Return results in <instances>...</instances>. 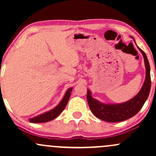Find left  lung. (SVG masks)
<instances>
[{"label":"left lung","mask_w":156,"mask_h":156,"mask_svg":"<svg viewBox=\"0 0 156 156\" xmlns=\"http://www.w3.org/2000/svg\"><path fill=\"white\" fill-rule=\"evenodd\" d=\"M139 48L144 57L146 68V78L139 92L131 100L120 104H104L101 103L91 96V92L87 91V101L91 112L102 120L109 122H118L126 120L137 114L149 96L151 87L150 68L147 55L144 51Z\"/></svg>","instance_id":"8db88e82"}]
</instances>
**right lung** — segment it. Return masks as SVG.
<instances>
[{"label":"right lung","instance_id":"add662e5","mask_svg":"<svg viewBox=\"0 0 156 156\" xmlns=\"http://www.w3.org/2000/svg\"><path fill=\"white\" fill-rule=\"evenodd\" d=\"M72 88L69 89L66 92L65 95H64V98L60 102V103L55 107V108L52 109L50 112H48L44 114H41V115L37 116L32 119H30L29 120L31 122L33 123H39V122H46L51 121L52 119H55V117H58V115L64 111L66 105L67 104V102L69 101V97H70L71 92H72Z\"/></svg>","mask_w":156,"mask_h":156}]
</instances>
